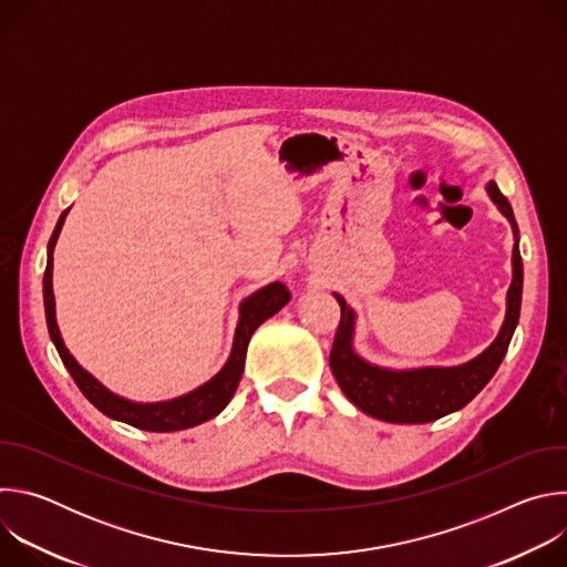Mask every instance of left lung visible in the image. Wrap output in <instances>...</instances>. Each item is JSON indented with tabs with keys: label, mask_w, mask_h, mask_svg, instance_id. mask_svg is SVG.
Masks as SVG:
<instances>
[{
	"label": "left lung",
	"mask_w": 567,
	"mask_h": 567,
	"mask_svg": "<svg viewBox=\"0 0 567 567\" xmlns=\"http://www.w3.org/2000/svg\"><path fill=\"white\" fill-rule=\"evenodd\" d=\"M487 190L503 210V215L512 221L516 235L514 280L507 293V316L498 339L480 357L457 368H422L409 372L383 370L365 363L354 354L350 346L354 313L348 307V302L337 293V300L341 305V320L330 352V368L346 396L363 413L392 424L435 422L453 411L464 409L466 403L489 383V379L503 363L520 316L523 258L518 249V226L514 219L512 204L494 182H489Z\"/></svg>",
	"instance_id": "obj_1"
}]
</instances>
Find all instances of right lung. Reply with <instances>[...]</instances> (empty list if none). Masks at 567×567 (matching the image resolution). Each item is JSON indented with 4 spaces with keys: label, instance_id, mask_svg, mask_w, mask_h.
Masks as SVG:
<instances>
[{
    "label": "right lung",
    "instance_id": "add662e5",
    "mask_svg": "<svg viewBox=\"0 0 567 567\" xmlns=\"http://www.w3.org/2000/svg\"><path fill=\"white\" fill-rule=\"evenodd\" d=\"M64 217H66V210L60 215L55 230L49 239V260H47V271H44V311H47V326H49L51 341H53L64 368L73 377L75 385L80 388V392H83L103 415L125 422L141 431H152V433H171V431L190 429V426L208 422L217 413H221L237 390L241 372H245V357H247V346L251 341V334L262 326L269 316H274L289 302V298H291L289 289L282 282H271L241 302L239 326L235 332L230 359L208 383H204L202 388L188 392L186 396L173 399V401L134 403V401H127V399L110 392L90 372L80 368L60 339V332L55 326L53 289H51V267H53L51 251H53V245H55Z\"/></svg>",
    "mask_w": 567,
    "mask_h": 567
}]
</instances>
